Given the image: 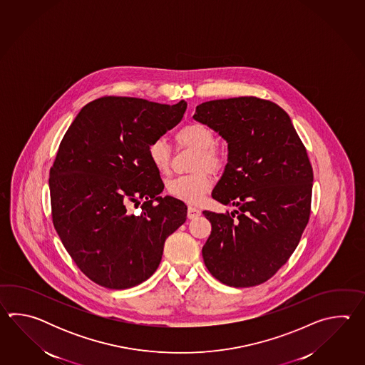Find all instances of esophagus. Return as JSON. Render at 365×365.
Returning a JSON list of instances; mask_svg holds the SVG:
<instances>
[{"label":"esophagus","mask_w":365,"mask_h":365,"mask_svg":"<svg viewBox=\"0 0 365 365\" xmlns=\"http://www.w3.org/2000/svg\"><path fill=\"white\" fill-rule=\"evenodd\" d=\"M201 215V211L198 209H195L193 206H189L187 207V217L189 219H195V217H198Z\"/></svg>","instance_id":"obj_1"}]
</instances>
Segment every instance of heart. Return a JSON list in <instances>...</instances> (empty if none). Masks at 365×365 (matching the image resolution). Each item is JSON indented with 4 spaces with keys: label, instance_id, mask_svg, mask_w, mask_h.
Here are the masks:
<instances>
[{
    "label": "heart",
    "instance_id": "heart-1",
    "mask_svg": "<svg viewBox=\"0 0 365 365\" xmlns=\"http://www.w3.org/2000/svg\"><path fill=\"white\" fill-rule=\"evenodd\" d=\"M176 140L180 146L193 148L197 153L194 158L193 170L195 173L175 178L167 184V190L172 197L186 202L200 203L205 194L212 187L211 172L220 171L225 165V156L214 148L217 140L215 134L205 125L194 123L182 126L176 133ZM148 159L159 173H168L171 168V148L163 138H158L148 146Z\"/></svg>",
    "mask_w": 365,
    "mask_h": 365
}]
</instances>
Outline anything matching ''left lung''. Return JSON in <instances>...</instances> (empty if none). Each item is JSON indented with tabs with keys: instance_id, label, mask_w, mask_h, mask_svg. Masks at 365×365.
<instances>
[{
	"instance_id": "obj_1",
	"label": "left lung",
	"mask_w": 365,
	"mask_h": 365,
	"mask_svg": "<svg viewBox=\"0 0 365 365\" xmlns=\"http://www.w3.org/2000/svg\"><path fill=\"white\" fill-rule=\"evenodd\" d=\"M195 121L228 143V163L212 198L231 214L203 211L211 235L203 261L219 282L252 287L270 279L294 253L308 225L313 170L291 118L255 96L197 106Z\"/></svg>"
}]
</instances>
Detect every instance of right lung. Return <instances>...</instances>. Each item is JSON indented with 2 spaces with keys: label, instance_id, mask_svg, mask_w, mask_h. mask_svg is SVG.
Returning a JSON list of instances; mask_svg holds the SVG:
<instances>
[{
  "label": "right lung",
  "instance_id": "obj_1",
  "mask_svg": "<svg viewBox=\"0 0 365 365\" xmlns=\"http://www.w3.org/2000/svg\"><path fill=\"white\" fill-rule=\"evenodd\" d=\"M185 109L184 101L104 96L86 104L62 138L49 172L52 220L79 270L99 286L125 289L148 279L164 241L185 223V203L160 197L163 181L148 154Z\"/></svg>",
  "mask_w": 365,
  "mask_h": 365
}]
</instances>
